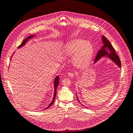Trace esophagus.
I'll list each match as a JSON object with an SVG mask.
<instances>
[{
    "mask_svg": "<svg viewBox=\"0 0 133 133\" xmlns=\"http://www.w3.org/2000/svg\"><path fill=\"white\" fill-rule=\"evenodd\" d=\"M68 76L70 78H73L74 76V74L73 73H68Z\"/></svg>",
    "mask_w": 133,
    "mask_h": 133,
    "instance_id": "34e87169",
    "label": "esophagus"
}]
</instances>
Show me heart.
Listing matches in <instances>:
<instances>
[{
  "label": "heart",
  "instance_id": "obj_1",
  "mask_svg": "<svg viewBox=\"0 0 133 133\" xmlns=\"http://www.w3.org/2000/svg\"><path fill=\"white\" fill-rule=\"evenodd\" d=\"M66 56H72L73 64L78 68H83L90 63L94 53L93 47L89 41L74 39L66 43L63 48Z\"/></svg>",
  "mask_w": 133,
  "mask_h": 133
}]
</instances>
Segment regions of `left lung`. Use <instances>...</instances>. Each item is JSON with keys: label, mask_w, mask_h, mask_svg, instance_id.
<instances>
[{"label": "left lung", "mask_w": 133, "mask_h": 133, "mask_svg": "<svg viewBox=\"0 0 133 133\" xmlns=\"http://www.w3.org/2000/svg\"><path fill=\"white\" fill-rule=\"evenodd\" d=\"M102 40L103 45L102 46L101 48L98 51L95 58L94 63L97 62L102 57H107L112 61H113L119 68H121V63L120 60L119 56L116 54V51L115 50L114 48L113 47V46H112L111 43L108 40L107 38L103 35L102 36ZM76 95L78 100L79 101L77 94H76Z\"/></svg>", "instance_id": "left-lung-1"}]
</instances>
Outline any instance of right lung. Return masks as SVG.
Here are the masks:
<instances>
[{"label":"right lung","mask_w":133,"mask_h":133,"mask_svg":"<svg viewBox=\"0 0 133 133\" xmlns=\"http://www.w3.org/2000/svg\"><path fill=\"white\" fill-rule=\"evenodd\" d=\"M36 36V35H30V36H28L27 38H26L23 41H22V42L21 43V44L19 45V46L18 47V48H21V47H23V46H24L26 44V43H27V42L30 39H31V38H32L33 37H34V36ZM12 56H11V58H12ZM59 76H57L55 78V79H54V96H53V99H52V102H51L50 104L49 105V106H47V107L46 108H45V109H47V108H48L49 107H50L53 104V103L55 101V98H56V90H57V87H58V84H59Z\"/></svg>","instance_id":"1"}]
</instances>
